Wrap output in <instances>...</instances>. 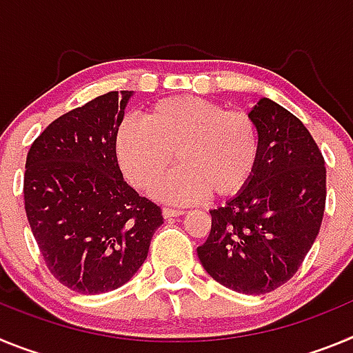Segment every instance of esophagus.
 Instances as JSON below:
<instances>
[{
  "instance_id": "1",
  "label": "esophagus",
  "mask_w": 353,
  "mask_h": 353,
  "mask_svg": "<svg viewBox=\"0 0 353 353\" xmlns=\"http://www.w3.org/2000/svg\"><path fill=\"white\" fill-rule=\"evenodd\" d=\"M185 214V210H180V208H171V207H164L162 208V215L166 217V219H171V217H179V215Z\"/></svg>"
}]
</instances>
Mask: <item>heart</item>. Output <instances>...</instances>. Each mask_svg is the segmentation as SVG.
I'll return each instance as SVG.
<instances>
[{
    "label": "heart",
    "instance_id": "b5f03b06",
    "mask_svg": "<svg viewBox=\"0 0 353 353\" xmlns=\"http://www.w3.org/2000/svg\"><path fill=\"white\" fill-rule=\"evenodd\" d=\"M114 154L139 189L155 185L176 154L180 168L155 187V196L194 203L208 192L224 198L245 185L256 164L258 129L244 111H226L199 97H170L150 105L143 123H120Z\"/></svg>",
    "mask_w": 353,
    "mask_h": 353
}]
</instances>
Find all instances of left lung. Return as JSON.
I'll list each match as a JSON object with an SVG mask.
<instances>
[{
  "label": "left lung",
  "mask_w": 353,
  "mask_h": 353,
  "mask_svg": "<svg viewBox=\"0 0 353 353\" xmlns=\"http://www.w3.org/2000/svg\"><path fill=\"white\" fill-rule=\"evenodd\" d=\"M258 157L235 198L210 210L198 248L208 276L226 288L261 295L285 285L313 245L325 208V162L310 130L270 99L252 105Z\"/></svg>",
  "instance_id": "8db88e82"
}]
</instances>
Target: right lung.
Wrapping results in <instances>:
<instances>
[{
  "mask_svg": "<svg viewBox=\"0 0 353 353\" xmlns=\"http://www.w3.org/2000/svg\"><path fill=\"white\" fill-rule=\"evenodd\" d=\"M134 92H109L54 120L31 145L28 223L52 276L95 295L125 285L148 256L162 212L123 180L114 136Z\"/></svg>",
  "mask_w": 353,
  "mask_h": 353,
  "instance_id": "add662e5",
  "label": "right lung"
}]
</instances>
